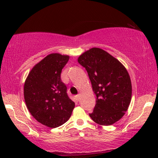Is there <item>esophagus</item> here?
Returning <instances> with one entry per match:
<instances>
[{
  "mask_svg": "<svg viewBox=\"0 0 158 158\" xmlns=\"http://www.w3.org/2000/svg\"><path fill=\"white\" fill-rule=\"evenodd\" d=\"M75 99H76V100L78 101L80 99H81V94L76 95V96H75Z\"/></svg>",
  "mask_w": 158,
  "mask_h": 158,
  "instance_id": "esophagus-1",
  "label": "esophagus"
}]
</instances>
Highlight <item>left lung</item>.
I'll return each instance as SVG.
<instances>
[{
  "instance_id": "8db88e82",
  "label": "left lung",
  "mask_w": 158,
  "mask_h": 158,
  "mask_svg": "<svg viewBox=\"0 0 158 158\" xmlns=\"http://www.w3.org/2000/svg\"><path fill=\"white\" fill-rule=\"evenodd\" d=\"M79 64L87 70L96 96L89 116L100 125L109 126L120 119L131 98V83L124 66L106 52L91 48L80 56Z\"/></svg>"
}]
</instances>
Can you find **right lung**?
Here are the masks:
<instances>
[{"instance_id": "obj_1", "label": "right lung", "mask_w": 158, "mask_h": 158, "mask_svg": "<svg viewBox=\"0 0 158 158\" xmlns=\"http://www.w3.org/2000/svg\"><path fill=\"white\" fill-rule=\"evenodd\" d=\"M69 58L58 53L47 55L32 68L24 83L28 110L37 122L50 128L64 124L75 107L61 80L62 70Z\"/></svg>"}]
</instances>
